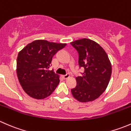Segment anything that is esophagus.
Here are the masks:
<instances>
[{"label": "esophagus", "instance_id": "obj_1", "mask_svg": "<svg viewBox=\"0 0 131 131\" xmlns=\"http://www.w3.org/2000/svg\"><path fill=\"white\" fill-rule=\"evenodd\" d=\"M62 77H63V79H68V77H70V75L69 73H67V74H66V75H62Z\"/></svg>", "mask_w": 131, "mask_h": 131}]
</instances>
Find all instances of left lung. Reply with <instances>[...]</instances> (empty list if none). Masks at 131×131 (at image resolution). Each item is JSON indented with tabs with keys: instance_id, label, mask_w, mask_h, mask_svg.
Segmentation results:
<instances>
[{
	"instance_id": "obj_1",
	"label": "left lung",
	"mask_w": 131,
	"mask_h": 131,
	"mask_svg": "<svg viewBox=\"0 0 131 131\" xmlns=\"http://www.w3.org/2000/svg\"><path fill=\"white\" fill-rule=\"evenodd\" d=\"M79 54L81 76L76 77L77 86L71 89L73 97L82 103L92 101L106 89L112 75V65L105 50L94 41L82 39L71 42Z\"/></svg>"
}]
</instances>
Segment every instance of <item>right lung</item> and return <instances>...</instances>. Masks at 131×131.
Listing matches in <instances>:
<instances>
[{
	"instance_id": "1",
	"label": "right lung",
	"mask_w": 131,
	"mask_h": 131,
	"mask_svg": "<svg viewBox=\"0 0 131 131\" xmlns=\"http://www.w3.org/2000/svg\"><path fill=\"white\" fill-rule=\"evenodd\" d=\"M66 45L37 40L18 53L17 75L23 90L30 97L42 100L55 90L59 83V75L49 68L53 56Z\"/></svg>"
}]
</instances>
